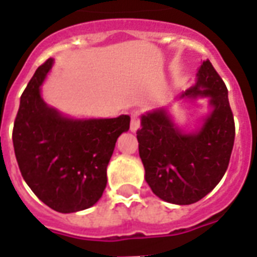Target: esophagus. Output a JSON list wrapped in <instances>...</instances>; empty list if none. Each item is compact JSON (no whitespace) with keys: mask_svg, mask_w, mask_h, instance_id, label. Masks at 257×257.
<instances>
[{"mask_svg":"<svg viewBox=\"0 0 257 257\" xmlns=\"http://www.w3.org/2000/svg\"><path fill=\"white\" fill-rule=\"evenodd\" d=\"M140 128V114L139 112H134L132 114V119H131V131L136 132Z\"/></svg>","mask_w":257,"mask_h":257,"instance_id":"1","label":"esophagus"}]
</instances>
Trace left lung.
I'll use <instances>...</instances> for the list:
<instances>
[{"instance_id": "1", "label": "left lung", "mask_w": 257, "mask_h": 257, "mask_svg": "<svg viewBox=\"0 0 257 257\" xmlns=\"http://www.w3.org/2000/svg\"><path fill=\"white\" fill-rule=\"evenodd\" d=\"M209 97L212 112L195 134H183L164 108L142 115L136 132L146 182L157 197L176 205H190L215 189L230 162L235 125L226 84L209 60L197 82L182 97Z\"/></svg>"}]
</instances>
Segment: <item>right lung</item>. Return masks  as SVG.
I'll return each instance as SVG.
<instances>
[{
	"instance_id": "1",
	"label": "right lung",
	"mask_w": 257,
	"mask_h": 257,
	"mask_svg": "<svg viewBox=\"0 0 257 257\" xmlns=\"http://www.w3.org/2000/svg\"><path fill=\"white\" fill-rule=\"evenodd\" d=\"M53 60L37 68L20 97L14 149L20 173L42 202L62 213L90 208L107 184V165L129 115L70 119L42 100L40 86Z\"/></svg>"
}]
</instances>
